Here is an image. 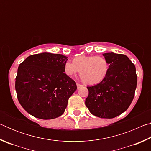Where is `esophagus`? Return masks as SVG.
Listing matches in <instances>:
<instances>
[{
	"label": "esophagus",
	"mask_w": 151,
	"mask_h": 151,
	"mask_svg": "<svg viewBox=\"0 0 151 151\" xmlns=\"http://www.w3.org/2000/svg\"><path fill=\"white\" fill-rule=\"evenodd\" d=\"M76 86H77V88L78 89L81 88V87H83V85H81V84H79V83H76Z\"/></svg>",
	"instance_id": "obj_1"
}]
</instances>
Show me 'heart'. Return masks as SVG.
<instances>
[{
    "mask_svg": "<svg viewBox=\"0 0 151 151\" xmlns=\"http://www.w3.org/2000/svg\"><path fill=\"white\" fill-rule=\"evenodd\" d=\"M109 68L108 61L104 57L80 55L74 58L73 61H66L64 72L72 77L80 71L81 78L85 83L94 85L101 83L105 78Z\"/></svg>",
    "mask_w": 151,
    "mask_h": 151,
    "instance_id": "b5f03b06",
    "label": "heart"
}]
</instances>
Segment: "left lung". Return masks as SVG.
<instances>
[{"mask_svg": "<svg viewBox=\"0 0 151 151\" xmlns=\"http://www.w3.org/2000/svg\"><path fill=\"white\" fill-rule=\"evenodd\" d=\"M109 68L98 85L88 86L85 104L93 115L112 119L127 111L133 100L137 88L136 68L126 55L104 53Z\"/></svg>", "mask_w": 151, "mask_h": 151, "instance_id": "8db88e82", "label": "left lung"}]
</instances>
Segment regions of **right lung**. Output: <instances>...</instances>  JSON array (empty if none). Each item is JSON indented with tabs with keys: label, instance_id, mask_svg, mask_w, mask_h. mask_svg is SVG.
<instances>
[{
	"label": "right lung",
	"instance_id": "add662e5",
	"mask_svg": "<svg viewBox=\"0 0 151 151\" xmlns=\"http://www.w3.org/2000/svg\"><path fill=\"white\" fill-rule=\"evenodd\" d=\"M68 57L42 52L20 64L15 89L20 104L36 118L48 120L62 115L68 100L76 90L75 81L64 73Z\"/></svg>",
	"mask_w": 151,
	"mask_h": 151
}]
</instances>
